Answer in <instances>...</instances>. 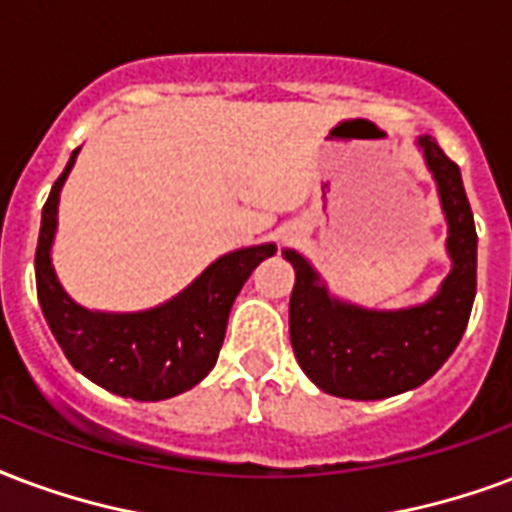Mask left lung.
I'll use <instances>...</instances> for the list:
<instances>
[{"label":"left lung","instance_id":"left-lung-1","mask_svg":"<svg viewBox=\"0 0 512 512\" xmlns=\"http://www.w3.org/2000/svg\"><path fill=\"white\" fill-rule=\"evenodd\" d=\"M415 146L437 184L448 222L450 274L429 301L407 309H366L328 290L323 276L295 249L282 255L295 268L290 295V342L306 377L339 399L374 401L412 391L437 374L467 331L478 285V233L461 170L437 140Z\"/></svg>","mask_w":512,"mask_h":512}]
</instances>
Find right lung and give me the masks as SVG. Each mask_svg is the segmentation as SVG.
I'll return each mask as SVG.
<instances>
[{"label":"right lung","instance_id":"right-lung-1","mask_svg":"<svg viewBox=\"0 0 512 512\" xmlns=\"http://www.w3.org/2000/svg\"><path fill=\"white\" fill-rule=\"evenodd\" d=\"M78 151L43 206L34 276L45 323L75 369L105 391L135 401H162L195 388L217 363L230 306L276 244L244 246L217 257L203 274L165 304L143 312L86 309L56 279L51 246L59 225V192Z\"/></svg>","mask_w":512,"mask_h":512}]
</instances>
